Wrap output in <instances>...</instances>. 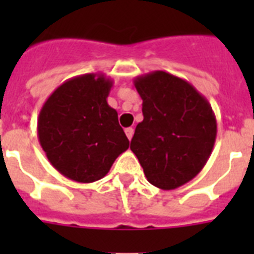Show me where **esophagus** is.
<instances>
[{
    "label": "esophagus",
    "instance_id": "1",
    "mask_svg": "<svg viewBox=\"0 0 254 254\" xmlns=\"http://www.w3.org/2000/svg\"><path fill=\"white\" fill-rule=\"evenodd\" d=\"M125 134H127V139L130 141V139L133 138V134H134V129H133V127H127V129H125Z\"/></svg>",
    "mask_w": 254,
    "mask_h": 254
}]
</instances>
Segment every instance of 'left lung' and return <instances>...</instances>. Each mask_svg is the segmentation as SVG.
Returning a JSON list of instances; mask_svg holds the SVG:
<instances>
[{
	"mask_svg": "<svg viewBox=\"0 0 254 254\" xmlns=\"http://www.w3.org/2000/svg\"><path fill=\"white\" fill-rule=\"evenodd\" d=\"M143 120L130 149L151 185L174 190L200 173L216 139V117L204 96L181 77L154 71L134 79Z\"/></svg>",
	"mask_w": 254,
	"mask_h": 254,
	"instance_id": "1",
	"label": "left lung"
}]
</instances>
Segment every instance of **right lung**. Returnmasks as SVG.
<instances>
[{
  "label": "right lung",
  "mask_w": 254,
  "mask_h": 254,
  "mask_svg": "<svg viewBox=\"0 0 254 254\" xmlns=\"http://www.w3.org/2000/svg\"><path fill=\"white\" fill-rule=\"evenodd\" d=\"M113 80L103 73L68 79L43 104L38 117V138L55 169L79 183L104 178L129 139L107 97Z\"/></svg>",
  "instance_id": "right-lung-1"
}]
</instances>
